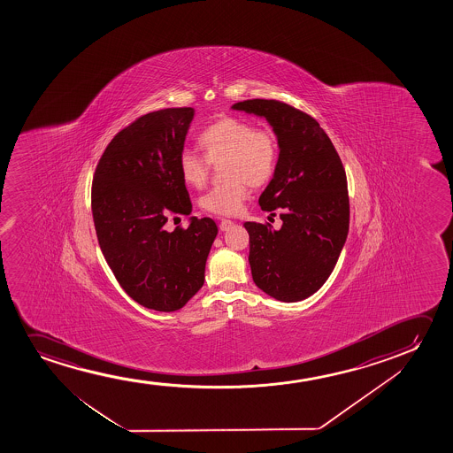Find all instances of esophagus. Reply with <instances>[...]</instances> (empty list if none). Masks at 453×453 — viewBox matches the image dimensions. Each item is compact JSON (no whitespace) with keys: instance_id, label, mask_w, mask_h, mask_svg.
<instances>
[{"instance_id":"obj_1","label":"esophagus","mask_w":453,"mask_h":453,"mask_svg":"<svg viewBox=\"0 0 453 453\" xmlns=\"http://www.w3.org/2000/svg\"><path fill=\"white\" fill-rule=\"evenodd\" d=\"M234 221H230V219H221V223H219V230L221 232H226V230L232 229L234 227Z\"/></svg>"}]
</instances>
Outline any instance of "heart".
Listing matches in <instances>:
<instances>
[{"label":"heart","instance_id":"1","mask_svg":"<svg viewBox=\"0 0 453 453\" xmlns=\"http://www.w3.org/2000/svg\"><path fill=\"white\" fill-rule=\"evenodd\" d=\"M203 156L182 151L180 180L193 188H201L209 180L211 164H223L224 186L215 187L199 201L205 211L218 217H232L242 211L249 198L248 184L265 186L271 180L279 162V141L267 130H257L242 119L226 118L205 127L198 137Z\"/></svg>","mask_w":453,"mask_h":453}]
</instances>
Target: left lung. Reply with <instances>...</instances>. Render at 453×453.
Segmentation results:
<instances>
[{"label":"left lung","mask_w":453,"mask_h":453,"mask_svg":"<svg viewBox=\"0 0 453 453\" xmlns=\"http://www.w3.org/2000/svg\"><path fill=\"white\" fill-rule=\"evenodd\" d=\"M232 110L266 119L279 141L277 168L258 204L279 211L283 224L277 230L244 223L252 279L275 300L300 302L322 288L347 242V174L328 134L306 112L265 99L238 102Z\"/></svg>","instance_id":"obj_1"}]
</instances>
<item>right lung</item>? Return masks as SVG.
I'll return each mask as SVG.
<instances>
[{
	"instance_id": "add662e5",
	"label": "right lung",
	"mask_w": 453,
	"mask_h": 453,
	"mask_svg": "<svg viewBox=\"0 0 453 453\" xmlns=\"http://www.w3.org/2000/svg\"><path fill=\"white\" fill-rule=\"evenodd\" d=\"M193 108L149 112L108 143L94 173L91 205L102 254L124 291L149 310L173 312L204 285L217 238L211 218H188L165 230L168 217L190 215L180 180Z\"/></svg>"
}]
</instances>
